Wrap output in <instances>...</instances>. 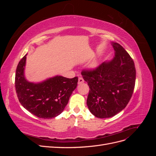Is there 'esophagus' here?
Listing matches in <instances>:
<instances>
[{
	"label": "esophagus",
	"instance_id": "obj_1",
	"mask_svg": "<svg viewBox=\"0 0 156 156\" xmlns=\"http://www.w3.org/2000/svg\"><path fill=\"white\" fill-rule=\"evenodd\" d=\"M84 83V79H83V78L81 77H79V79H78V84H81V83Z\"/></svg>",
	"mask_w": 156,
	"mask_h": 156
}]
</instances>
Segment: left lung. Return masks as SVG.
Returning <instances> with one entry per match:
<instances>
[{
  "label": "left lung",
  "instance_id": "1",
  "mask_svg": "<svg viewBox=\"0 0 156 156\" xmlns=\"http://www.w3.org/2000/svg\"><path fill=\"white\" fill-rule=\"evenodd\" d=\"M115 56L94 69H83V77L90 88L87 106L100 119L118 114L126 107L133 93L136 70L133 59L123 47L112 42Z\"/></svg>",
  "mask_w": 156,
  "mask_h": 156
}]
</instances>
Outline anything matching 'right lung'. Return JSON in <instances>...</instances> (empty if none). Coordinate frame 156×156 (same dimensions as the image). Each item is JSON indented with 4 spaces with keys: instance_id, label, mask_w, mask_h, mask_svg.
<instances>
[{
    "instance_id": "1",
    "label": "right lung",
    "mask_w": 156,
    "mask_h": 156,
    "mask_svg": "<svg viewBox=\"0 0 156 156\" xmlns=\"http://www.w3.org/2000/svg\"><path fill=\"white\" fill-rule=\"evenodd\" d=\"M26 55L21 59L16 69L15 87L19 101L23 107L38 118L49 119L57 116L64 111L76 88L78 77L56 76L40 83H30L24 75Z\"/></svg>"
}]
</instances>
